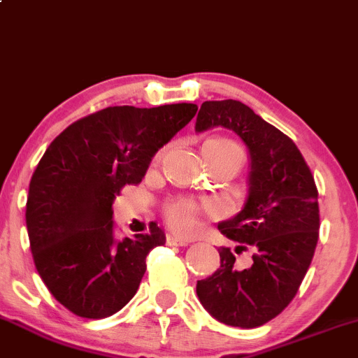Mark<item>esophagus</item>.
I'll return each instance as SVG.
<instances>
[{"instance_id": "esophagus-1", "label": "esophagus", "mask_w": 358, "mask_h": 358, "mask_svg": "<svg viewBox=\"0 0 358 358\" xmlns=\"http://www.w3.org/2000/svg\"><path fill=\"white\" fill-rule=\"evenodd\" d=\"M166 242H167V245H176V247H186V245H189V240H184V238H180V236H176V235H167Z\"/></svg>"}]
</instances>
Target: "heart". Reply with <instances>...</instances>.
<instances>
[{
    "label": "heart",
    "mask_w": 358,
    "mask_h": 358,
    "mask_svg": "<svg viewBox=\"0 0 358 358\" xmlns=\"http://www.w3.org/2000/svg\"><path fill=\"white\" fill-rule=\"evenodd\" d=\"M204 157L210 164L228 162V160H240L243 162L242 147L227 138H211L203 147ZM164 155V150L159 152L157 159ZM204 210H211L210 204H199L189 198H174L164 204V218L172 230L179 233H191L196 230L199 222V215Z\"/></svg>",
    "instance_id": "heart-1"
}]
</instances>
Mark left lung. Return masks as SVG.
<instances>
[{
	"mask_svg": "<svg viewBox=\"0 0 358 358\" xmlns=\"http://www.w3.org/2000/svg\"><path fill=\"white\" fill-rule=\"evenodd\" d=\"M224 127L250 150V191L235 218L218 224L252 248V264L238 267L228 247H220V268L198 280L204 309L228 327L257 328L275 318L294 299L315 255L320 236L318 187L296 143L235 99L204 101L196 130Z\"/></svg>",
	"mask_w": 358,
	"mask_h": 358,
	"instance_id": "left-lung-1",
	"label": "left lung"
}]
</instances>
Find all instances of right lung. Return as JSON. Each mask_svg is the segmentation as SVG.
<instances>
[{
    "label": "right lung",
    "instance_id": "right-lung-1",
    "mask_svg": "<svg viewBox=\"0 0 358 358\" xmlns=\"http://www.w3.org/2000/svg\"><path fill=\"white\" fill-rule=\"evenodd\" d=\"M196 111L192 103L104 108L67 127L40 159L27 198L28 238L43 284L71 313L101 320L135 296L148 252L166 235L150 223L145 235L116 242L113 199L142 180Z\"/></svg>",
    "mask_w": 358,
    "mask_h": 358
}]
</instances>
